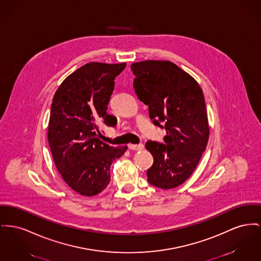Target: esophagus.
<instances>
[{
    "label": "esophagus",
    "mask_w": 261,
    "mask_h": 261,
    "mask_svg": "<svg viewBox=\"0 0 261 261\" xmlns=\"http://www.w3.org/2000/svg\"><path fill=\"white\" fill-rule=\"evenodd\" d=\"M129 149L130 150H133V151H140L144 148V145L143 144H138V145H134V144H130L129 146Z\"/></svg>",
    "instance_id": "esophagus-1"
}]
</instances>
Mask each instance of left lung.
I'll return each instance as SVG.
<instances>
[{
	"label": "left lung",
	"mask_w": 261,
	"mask_h": 261,
	"mask_svg": "<svg viewBox=\"0 0 261 261\" xmlns=\"http://www.w3.org/2000/svg\"><path fill=\"white\" fill-rule=\"evenodd\" d=\"M131 70L139 99L149 107L153 124L167 131L166 144L146 143L153 156V166L147 170L148 181L162 189L174 188L192 174L208 143L203 92L193 77L172 62H137Z\"/></svg>",
	"instance_id": "obj_1"
}]
</instances>
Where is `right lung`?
<instances>
[{
	"label": "right lung",
	"mask_w": 261,
	"mask_h": 261,
	"mask_svg": "<svg viewBox=\"0 0 261 261\" xmlns=\"http://www.w3.org/2000/svg\"><path fill=\"white\" fill-rule=\"evenodd\" d=\"M125 67L126 63H88L66 77L53 97L47 135L53 161L64 181L84 196L108 186L112 162L127 150L97 135L99 123H117L107 110L114 79Z\"/></svg>",
	"instance_id": "right-lung-1"
}]
</instances>
